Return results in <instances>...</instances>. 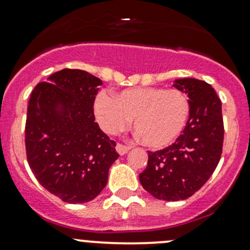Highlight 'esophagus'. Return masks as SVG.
Here are the masks:
<instances>
[{
  "label": "esophagus",
  "instance_id": "esophagus-1",
  "mask_svg": "<svg viewBox=\"0 0 250 250\" xmlns=\"http://www.w3.org/2000/svg\"><path fill=\"white\" fill-rule=\"evenodd\" d=\"M129 148H130L129 146H125V145H123V144H121V143H117V145H116V151H117L120 154H125V153H128V151H129Z\"/></svg>",
  "mask_w": 250,
  "mask_h": 250
}]
</instances>
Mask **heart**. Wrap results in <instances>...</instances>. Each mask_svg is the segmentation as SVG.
I'll return each instance as SVG.
<instances>
[{
  "instance_id": "obj_1",
  "label": "heart",
  "mask_w": 250,
  "mask_h": 250,
  "mask_svg": "<svg viewBox=\"0 0 250 250\" xmlns=\"http://www.w3.org/2000/svg\"><path fill=\"white\" fill-rule=\"evenodd\" d=\"M94 112L106 133H116L129 125L151 148H165L177 140L190 114L187 93L177 88H128L115 97L101 92L94 101Z\"/></svg>"
}]
</instances>
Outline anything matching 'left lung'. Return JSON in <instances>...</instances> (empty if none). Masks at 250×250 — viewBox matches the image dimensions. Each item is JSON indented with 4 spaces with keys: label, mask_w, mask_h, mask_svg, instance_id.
Instances as JSON below:
<instances>
[{
    "label": "left lung",
    "mask_w": 250,
    "mask_h": 250,
    "mask_svg": "<svg viewBox=\"0 0 250 250\" xmlns=\"http://www.w3.org/2000/svg\"><path fill=\"white\" fill-rule=\"evenodd\" d=\"M173 86L189 97L187 125L172 145L148 151L146 169L139 175L144 189L165 201L185 200L208 181L224 140L222 102L213 87L198 79H180Z\"/></svg>",
    "instance_id": "8db88e82"
}]
</instances>
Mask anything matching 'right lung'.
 Returning a JSON list of instances; mask_svg holds the SVG:
<instances>
[{
  "mask_svg": "<svg viewBox=\"0 0 250 250\" xmlns=\"http://www.w3.org/2000/svg\"><path fill=\"white\" fill-rule=\"evenodd\" d=\"M101 79L80 69L50 75L32 91L25 125L28 165L38 182L62 201L93 200L118 158L116 143L94 122ZM62 105V111L57 105Z\"/></svg>",
  "mask_w": 250,
  "mask_h": 250,
  "instance_id": "1",
  "label": "right lung"
}]
</instances>
